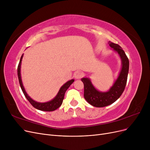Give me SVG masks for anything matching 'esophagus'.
<instances>
[{"label":"esophagus","mask_w":150,"mask_h":150,"mask_svg":"<svg viewBox=\"0 0 150 150\" xmlns=\"http://www.w3.org/2000/svg\"><path fill=\"white\" fill-rule=\"evenodd\" d=\"M83 75H84L83 72H81V71H78L75 72L74 74V78H75L76 79H81V78H82V77L83 76Z\"/></svg>","instance_id":"obj_1"}]
</instances>
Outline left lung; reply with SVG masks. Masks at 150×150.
<instances>
[{
    "label": "left lung",
    "mask_w": 150,
    "mask_h": 150,
    "mask_svg": "<svg viewBox=\"0 0 150 150\" xmlns=\"http://www.w3.org/2000/svg\"><path fill=\"white\" fill-rule=\"evenodd\" d=\"M110 46L119 54L122 61V69L113 86L108 92H99L92 84L89 79L84 78L81 81L84 84V97L94 107L107 106L115 103L123 93L126 87L129 71V59L125 51L118 44L109 42Z\"/></svg>",
    "instance_id": "left-lung-1"
}]
</instances>
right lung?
<instances>
[{
  "label": "right lung",
  "instance_id": "obj_1",
  "mask_svg": "<svg viewBox=\"0 0 150 150\" xmlns=\"http://www.w3.org/2000/svg\"><path fill=\"white\" fill-rule=\"evenodd\" d=\"M22 57H23V54H22L21 57L19 65H18V67H17V75H18V78H19V84L21 86V89L22 91V92H23L24 96H25L27 99L29 101V103L32 104V106L34 107L35 108L38 109L39 110L44 111H52L57 110V108H59L61 106L63 99H64V94L66 91H67V89L69 88V86L72 84V83L74 82V80L71 79L69 81H67L66 83H65L64 85H63L59 89V91L57 96L51 101L44 103L36 102L34 101L33 99H32L28 96V94L26 93L23 86V84H22V83L21 77V61L22 59Z\"/></svg>",
  "mask_w": 150,
  "mask_h": 150
}]
</instances>
